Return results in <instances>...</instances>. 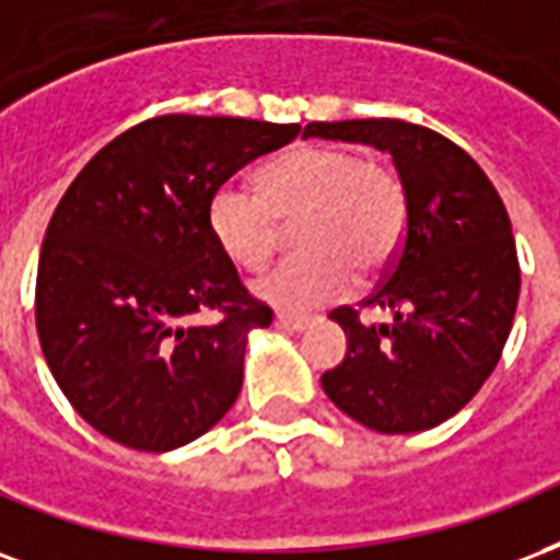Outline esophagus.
Instances as JSON below:
<instances>
[{"label": "esophagus", "instance_id": "esophagus-1", "mask_svg": "<svg viewBox=\"0 0 560 560\" xmlns=\"http://www.w3.org/2000/svg\"><path fill=\"white\" fill-rule=\"evenodd\" d=\"M275 322L285 330H304L313 325V319H310V316H292V313H277Z\"/></svg>", "mask_w": 560, "mask_h": 560}]
</instances>
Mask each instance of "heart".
<instances>
[{
	"label": "heart",
	"instance_id": "obj_1",
	"mask_svg": "<svg viewBox=\"0 0 560 560\" xmlns=\"http://www.w3.org/2000/svg\"><path fill=\"white\" fill-rule=\"evenodd\" d=\"M298 223L289 256L256 280V295L280 310H313L340 298L358 277H375L397 259L409 199L390 163L358 158L342 145L307 142L283 151L259 175V190L223 185L211 196L208 226L244 268H262Z\"/></svg>",
	"mask_w": 560,
	"mask_h": 560
}]
</instances>
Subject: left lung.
<instances>
[{
  "instance_id": "8db88e82",
  "label": "left lung",
  "mask_w": 560,
  "mask_h": 560,
  "mask_svg": "<svg viewBox=\"0 0 560 560\" xmlns=\"http://www.w3.org/2000/svg\"><path fill=\"white\" fill-rule=\"evenodd\" d=\"M304 137L390 151L409 199L406 238L373 295L330 310L349 352L322 387L375 432L432 430L483 387L510 337L520 259L508 208L468 151L423 125L313 121ZM364 308H387L392 319L364 323Z\"/></svg>"
}]
</instances>
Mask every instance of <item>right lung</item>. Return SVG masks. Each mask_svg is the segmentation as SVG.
Instances as JSON below:
<instances>
[{
	"mask_svg": "<svg viewBox=\"0 0 560 560\" xmlns=\"http://www.w3.org/2000/svg\"><path fill=\"white\" fill-rule=\"evenodd\" d=\"M301 125L154 116L97 151L56 206L38 259L35 325L77 415L133 451H175L241 394L244 346L275 313L208 226L223 182ZM218 312L214 326H190Z\"/></svg>",
	"mask_w": 560,
	"mask_h": 560,
	"instance_id": "1",
	"label": "right lung"
}]
</instances>
